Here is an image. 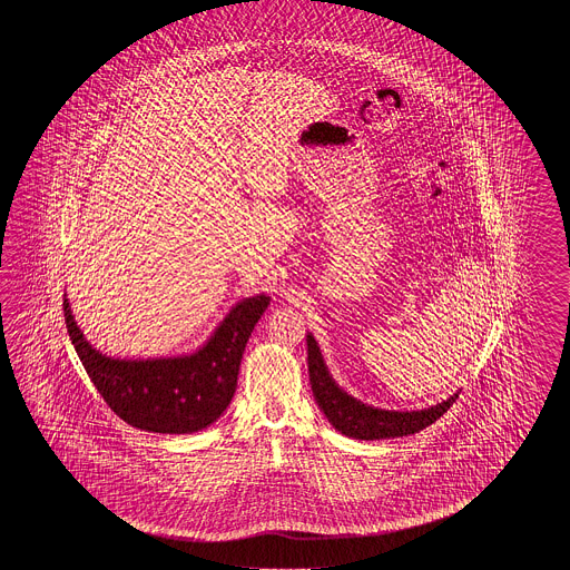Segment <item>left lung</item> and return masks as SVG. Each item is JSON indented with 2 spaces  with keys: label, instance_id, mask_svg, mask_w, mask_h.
<instances>
[{
  "label": "left lung",
  "instance_id": "obj_1",
  "mask_svg": "<svg viewBox=\"0 0 570 570\" xmlns=\"http://www.w3.org/2000/svg\"><path fill=\"white\" fill-rule=\"evenodd\" d=\"M307 366H309V383H312L315 401L320 410L326 413L327 422L344 436L356 438V440H383V438L415 434L428 425L434 424L438 417L449 412L450 405L459 397V395H452L449 400L422 412H387V410L368 407L351 395H346L332 381L322 358V352L317 348V342L312 334H307Z\"/></svg>",
  "mask_w": 570,
  "mask_h": 570
}]
</instances>
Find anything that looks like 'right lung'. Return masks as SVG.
Returning a JSON list of instances; mask_svg holds the SVG:
<instances>
[{
	"label": "right lung",
	"instance_id": "add662e5",
	"mask_svg": "<svg viewBox=\"0 0 570 570\" xmlns=\"http://www.w3.org/2000/svg\"><path fill=\"white\" fill-rule=\"evenodd\" d=\"M271 297L238 303L206 346L191 356L118 361L96 351L62 302L75 351L109 410L126 424L157 434H191L218 420L230 405L244 346Z\"/></svg>",
	"mask_w": 570,
	"mask_h": 570
}]
</instances>
